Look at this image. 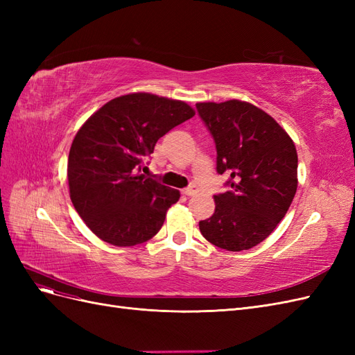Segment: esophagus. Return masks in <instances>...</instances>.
<instances>
[{"label":"esophagus","instance_id":"esophagus-1","mask_svg":"<svg viewBox=\"0 0 355 355\" xmlns=\"http://www.w3.org/2000/svg\"><path fill=\"white\" fill-rule=\"evenodd\" d=\"M198 187H196V185H191V187H188V188H185L184 191H182V194H185V196H188V197H191V196H196V194H198Z\"/></svg>","mask_w":355,"mask_h":355}]
</instances>
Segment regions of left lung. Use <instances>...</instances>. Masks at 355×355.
<instances>
[{"instance_id":"1","label":"left lung","mask_w":355,"mask_h":355,"mask_svg":"<svg viewBox=\"0 0 355 355\" xmlns=\"http://www.w3.org/2000/svg\"><path fill=\"white\" fill-rule=\"evenodd\" d=\"M216 146V171L228 191L214 196L216 209L200 220L202 237L230 252L249 250L270 235L293 201L297 154L271 115L241 101L196 105Z\"/></svg>"}]
</instances>
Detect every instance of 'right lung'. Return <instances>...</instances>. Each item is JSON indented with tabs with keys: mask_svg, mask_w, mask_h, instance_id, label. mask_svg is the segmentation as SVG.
<instances>
[{
	"mask_svg": "<svg viewBox=\"0 0 355 355\" xmlns=\"http://www.w3.org/2000/svg\"><path fill=\"white\" fill-rule=\"evenodd\" d=\"M194 115L185 102L133 93L103 105L83 124L68 158L69 194L101 240L136 245L161 230L180 194L145 178L142 168L158 139Z\"/></svg>",
	"mask_w": 355,
	"mask_h": 355,
	"instance_id": "obj_1",
	"label": "right lung"
}]
</instances>
